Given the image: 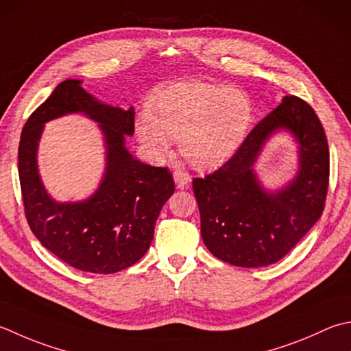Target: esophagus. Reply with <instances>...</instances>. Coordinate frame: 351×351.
<instances>
[{
  "instance_id": "1",
  "label": "esophagus",
  "mask_w": 351,
  "mask_h": 351,
  "mask_svg": "<svg viewBox=\"0 0 351 351\" xmlns=\"http://www.w3.org/2000/svg\"><path fill=\"white\" fill-rule=\"evenodd\" d=\"M173 180L178 189H185L190 182V176L187 173H184L181 170H175L173 171Z\"/></svg>"
}]
</instances>
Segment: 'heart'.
I'll return each instance as SVG.
<instances>
[{
    "label": "heart",
    "mask_w": 351,
    "mask_h": 351,
    "mask_svg": "<svg viewBox=\"0 0 351 351\" xmlns=\"http://www.w3.org/2000/svg\"><path fill=\"white\" fill-rule=\"evenodd\" d=\"M251 121V103L239 89L180 82L156 95L136 117L135 132L147 154L161 160L178 140L191 166L215 167L236 152Z\"/></svg>",
    "instance_id": "b5f03b06"
}]
</instances>
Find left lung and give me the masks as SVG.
<instances>
[{"instance_id":"obj_1","label":"left lung","mask_w":351,"mask_h":351,"mask_svg":"<svg viewBox=\"0 0 351 351\" xmlns=\"http://www.w3.org/2000/svg\"><path fill=\"white\" fill-rule=\"evenodd\" d=\"M281 128L289 130L299 143V173L274 194L261 187L252 166L269 136ZM328 173L330 155L318 115L303 99L286 95L228 161L193 180L205 246L234 266L278 262L321 217Z\"/></svg>"}]
</instances>
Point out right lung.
<instances>
[{"mask_svg": "<svg viewBox=\"0 0 351 351\" xmlns=\"http://www.w3.org/2000/svg\"><path fill=\"white\" fill-rule=\"evenodd\" d=\"M68 79L56 86L24 125L18 171L27 222L48 251L75 269L114 274L147 252L162 205L173 195L167 167L143 164L129 154L125 136L134 135V108L128 111L94 99ZM84 112L106 136L107 169L98 191L86 202L56 203L47 196L37 171V143L43 123Z\"/></svg>", "mask_w": 351, "mask_h": 351, "instance_id": "1", "label": "right lung"}]
</instances>
